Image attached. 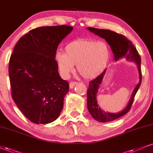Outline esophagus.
<instances>
[{
	"label": "esophagus",
	"mask_w": 153,
	"mask_h": 153,
	"mask_svg": "<svg viewBox=\"0 0 153 153\" xmlns=\"http://www.w3.org/2000/svg\"><path fill=\"white\" fill-rule=\"evenodd\" d=\"M76 84H77V82H70V84H69V87H70V88H73L74 87V86H76Z\"/></svg>",
	"instance_id": "esophagus-1"
}]
</instances>
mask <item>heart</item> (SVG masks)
<instances>
[{"label": "heart", "mask_w": 153, "mask_h": 153, "mask_svg": "<svg viewBox=\"0 0 153 153\" xmlns=\"http://www.w3.org/2000/svg\"><path fill=\"white\" fill-rule=\"evenodd\" d=\"M65 53L57 52L54 60L60 74L67 78L76 65L83 78L91 79L101 74L108 65L111 50L106 42L92 39H80L68 43Z\"/></svg>", "instance_id": "heart-1"}]
</instances>
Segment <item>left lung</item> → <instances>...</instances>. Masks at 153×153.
Returning a JSON list of instances; mask_svg holds the SVG:
<instances>
[{"label":"left lung","mask_w":153,"mask_h":153,"mask_svg":"<svg viewBox=\"0 0 153 153\" xmlns=\"http://www.w3.org/2000/svg\"><path fill=\"white\" fill-rule=\"evenodd\" d=\"M87 29L95 35H99V37L105 39V41L110 45L113 53L114 54V59L116 61L122 57H126L127 60L134 62L137 65L140 81L133 90L127 106L122 111L117 113V114L105 112L100 108L97 103V95L98 89H99L100 84H101V82L103 80V76L105 73V69L99 76H98L97 78H95L94 80L89 82V85H88V88L87 90V108L88 111L94 119L98 120V121L102 123L112 121V120H116L127 114L131 108L135 96L139 87H140L141 81H142L140 56L134 45L132 44V42L129 39H128L121 34H118L114 31L109 30L98 29V28L90 27H87Z\"/></svg>","instance_id":"8db88e82"}]
</instances>
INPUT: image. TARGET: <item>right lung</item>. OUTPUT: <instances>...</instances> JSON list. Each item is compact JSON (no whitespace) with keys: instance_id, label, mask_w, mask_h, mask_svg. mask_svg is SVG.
<instances>
[{"instance_id":"1","label":"right lung","mask_w":153,"mask_h":153,"mask_svg":"<svg viewBox=\"0 0 153 153\" xmlns=\"http://www.w3.org/2000/svg\"><path fill=\"white\" fill-rule=\"evenodd\" d=\"M72 30L65 25L31 30L19 39L11 54L8 71L13 99L34 123L53 122L63 108L69 85L60 77L54 56Z\"/></svg>"}]
</instances>
